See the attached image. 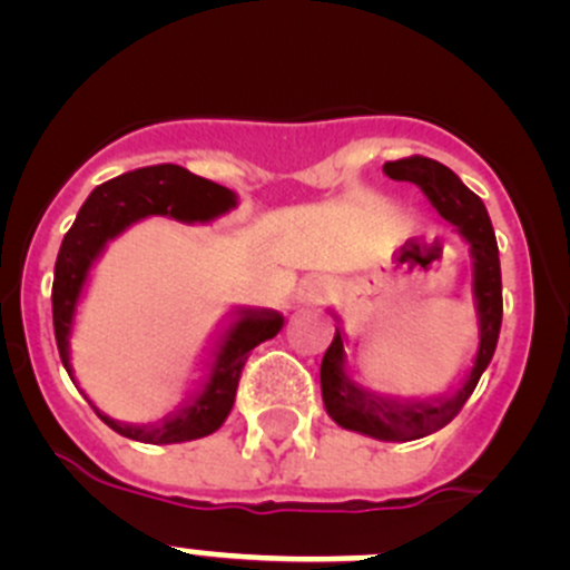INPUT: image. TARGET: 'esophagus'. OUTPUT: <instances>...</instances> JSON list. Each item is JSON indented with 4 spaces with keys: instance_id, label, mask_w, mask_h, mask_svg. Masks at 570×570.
Wrapping results in <instances>:
<instances>
[{
    "instance_id": "esophagus-1",
    "label": "esophagus",
    "mask_w": 570,
    "mask_h": 570,
    "mask_svg": "<svg viewBox=\"0 0 570 570\" xmlns=\"http://www.w3.org/2000/svg\"><path fill=\"white\" fill-rule=\"evenodd\" d=\"M332 291H335L332 279H326V277H307L302 285H298L296 304H302V307H318V304H324L326 298L332 296Z\"/></svg>"
}]
</instances>
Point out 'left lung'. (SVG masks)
<instances>
[{"mask_svg":"<svg viewBox=\"0 0 570 570\" xmlns=\"http://www.w3.org/2000/svg\"><path fill=\"white\" fill-rule=\"evenodd\" d=\"M382 171L399 183L419 185L426 199L438 207V213L465 240L471 255V296H474L476 309V352L471 365L460 374L458 385H452L441 396L426 399L387 396V393L360 385L348 368L346 346L352 341L343 326H335V337L321 360V399H324L326 415L348 432H360L374 441L404 443L443 430L463 410L479 376L493 360L501 330V266L484 202L474 190L465 188V183L452 168L430 157H404V160L385 163ZM335 321L341 324L337 315Z\"/></svg>","mask_w":570,"mask_h":570,"instance_id":"obj_1","label":"left lung"}]
</instances>
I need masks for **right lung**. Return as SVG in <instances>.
I'll return each mask as SVG.
<instances>
[{
  "label": "right lung",
  "mask_w": 570,
  "mask_h": 570,
  "mask_svg": "<svg viewBox=\"0 0 570 570\" xmlns=\"http://www.w3.org/2000/svg\"><path fill=\"white\" fill-rule=\"evenodd\" d=\"M238 207V194L224 185L196 177L183 166H149L127 171L116 179H107L91 190L86 205L77 213L75 224L60 244L55 263L52 285V318L55 341L60 360L69 371L71 382L80 387L71 365V335H75L77 307L86 296L91 272L105 255L107 244L116 240L124 229L138 224L140 218L168 216L183 224H210ZM210 352L202 360V374L194 380L188 396L174 413L155 424H127L101 413L91 402L101 421L118 435L129 441L166 446V443L199 441L213 435L227 421L235 404L240 371L246 357L263 341L277 335L285 326V315L268 307H233L224 315Z\"/></svg>",
  "instance_id": "add662e5"
}]
</instances>
